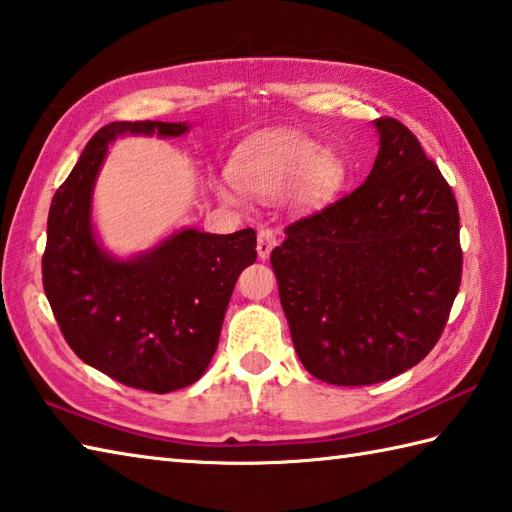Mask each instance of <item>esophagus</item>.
Listing matches in <instances>:
<instances>
[{
  "mask_svg": "<svg viewBox=\"0 0 512 512\" xmlns=\"http://www.w3.org/2000/svg\"><path fill=\"white\" fill-rule=\"evenodd\" d=\"M277 244V237L270 228H262L257 233V255L259 259H268L270 253H273V248Z\"/></svg>",
  "mask_w": 512,
  "mask_h": 512,
  "instance_id": "34e87169",
  "label": "esophagus"
}]
</instances>
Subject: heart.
<instances>
[{"mask_svg":"<svg viewBox=\"0 0 512 512\" xmlns=\"http://www.w3.org/2000/svg\"><path fill=\"white\" fill-rule=\"evenodd\" d=\"M342 184V166L326 148L297 133H279L242 150L235 177L217 179V193L226 202H242L244 190L259 199H277L295 186L299 206H319Z\"/></svg>","mask_w":512,"mask_h":512,"instance_id":"b5f03b06","label":"heart"}]
</instances>
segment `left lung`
Wrapping results in <instances>:
<instances>
[{"instance_id":"1","label":"left lung","mask_w":512,"mask_h":512,"mask_svg":"<svg viewBox=\"0 0 512 512\" xmlns=\"http://www.w3.org/2000/svg\"><path fill=\"white\" fill-rule=\"evenodd\" d=\"M375 128L366 182L290 224L270 253L297 355L335 386L379 384L422 362L462 282L453 190L402 122Z\"/></svg>"}]
</instances>
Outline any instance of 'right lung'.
<instances>
[{
  "instance_id": "right-lung-1",
  "label": "right lung",
  "mask_w": 512,
  "mask_h": 512,
  "mask_svg": "<svg viewBox=\"0 0 512 512\" xmlns=\"http://www.w3.org/2000/svg\"><path fill=\"white\" fill-rule=\"evenodd\" d=\"M186 122L99 128L48 210L44 290L75 355L119 384L150 393L186 388L213 359L239 273L257 259L253 228L210 235L175 230L146 253L119 259L93 230V188L122 135L179 137Z\"/></svg>"
}]
</instances>
